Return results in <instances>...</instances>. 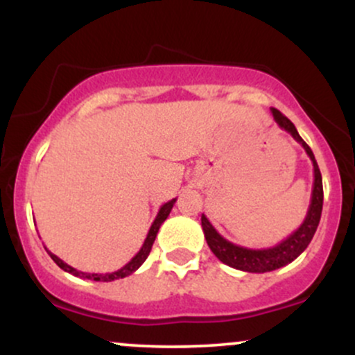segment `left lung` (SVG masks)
<instances>
[{"label":"left lung","instance_id":"1","mask_svg":"<svg viewBox=\"0 0 355 355\" xmlns=\"http://www.w3.org/2000/svg\"><path fill=\"white\" fill-rule=\"evenodd\" d=\"M272 115L274 120L280 128L285 130L287 133H291L292 138L304 146L305 153L309 155V158L312 160L313 165V185H312V197H311V205H309L307 215H305L302 225L299 227L295 232H292L287 239H284L282 242L277 243V245L270 248H254L240 247L235 243L229 242L227 239H223L222 235L215 230V227L211 225L210 220L202 214V229L205 234V240L209 243L210 250L214 252V255L217 257L220 262H223L225 266L237 268V270L250 272V274H263V272H272L277 268L287 266V263L294 262L302 252L307 248L309 243L315 234L317 225L320 222V214H322V203H324V189H322V175L317 165L315 157H313L311 146H309L302 140V137L297 132L295 125L288 120L287 116L282 115L277 108H272Z\"/></svg>","mask_w":355,"mask_h":355}]
</instances>
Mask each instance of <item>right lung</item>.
I'll list each match as a JSON object with an SVG mask.
<instances>
[{
	"mask_svg": "<svg viewBox=\"0 0 355 355\" xmlns=\"http://www.w3.org/2000/svg\"><path fill=\"white\" fill-rule=\"evenodd\" d=\"M175 202H177V198H172V200H170V202H166V203H164V205L160 207V210H158L157 217H155V220H153L152 227H150L148 234H146V239H145L144 245H141L140 250H138V254H137L135 257H133V259L130 260V262L126 263V266L121 267L120 270L110 272V274H88V272H81V270H76L75 267L68 266V263H67V262H63V260H61L60 257H56L55 254H51V252L48 250L46 247H44V248H46L48 255H50L51 259L55 260V263H56V266H58L60 268H63V270H64V272H68V274H71V275H75V277H80V279L95 280V282H112V280L123 279V277H128V275H132L133 272L138 270V268H140L141 263H144L145 260H146V257L150 255V250H152V245H153L155 239H157V234H158V230H160L162 223L165 222L166 217H168V215H170V211H172L173 205H175Z\"/></svg>",
	"mask_w": 355,
	"mask_h": 355,
	"instance_id": "right-lung-1",
	"label": "right lung"
}]
</instances>
